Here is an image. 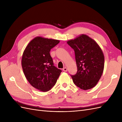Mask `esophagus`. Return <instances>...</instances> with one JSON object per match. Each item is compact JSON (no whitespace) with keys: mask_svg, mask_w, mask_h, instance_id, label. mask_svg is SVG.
Returning a JSON list of instances; mask_svg holds the SVG:
<instances>
[{"mask_svg":"<svg viewBox=\"0 0 122 122\" xmlns=\"http://www.w3.org/2000/svg\"><path fill=\"white\" fill-rule=\"evenodd\" d=\"M62 70H63V71H64V72H67V71H68V69H67V68H66V67L64 68L63 69H62Z\"/></svg>","mask_w":122,"mask_h":122,"instance_id":"obj_1","label":"esophagus"}]
</instances>
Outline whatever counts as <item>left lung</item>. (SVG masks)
Masks as SVG:
<instances>
[{
    "mask_svg": "<svg viewBox=\"0 0 122 122\" xmlns=\"http://www.w3.org/2000/svg\"><path fill=\"white\" fill-rule=\"evenodd\" d=\"M74 49L77 72L71 75L76 86L83 90L94 87L100 79L104 70V56L94 40L82 35L67 42Z\"/></svg>",
    "mask_w": 122,
    "mask_h": 122,
    "instance_id": "8db88e82",
    "label": "left lung"
}]
</instances>
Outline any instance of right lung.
Instances as JSON below:
<instances>
[{
    "mask_svg": "<svg viewBox=\"0 0 122 122\" xmlns=\"http://www.w3.org/2000/svg\"><path fill=\"white\" fill-rule=\"evenodd\" d=\"M60 41L37 36L26 47L22 58L24 75L31 86L47 92L56 83L61 70L54 66L50 51Z\"/></svg>",
    "mask_w": 122,
    "mask_h": 122,
    "instance_id": "add662e5",
    "label": "right lung"
}]
</instances>
